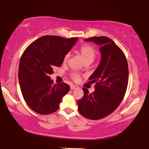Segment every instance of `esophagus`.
Wrapping results in <instances>:
<instances>
[{"mask_svg": "<svg viewBox=\"0 0 149 149\" xmlns=\"http://www.w3.org/2000/svg\"><path fill=\"white\" fill-rule=\"evenodd\" d=\"M77 88H78V86H75V85H72V86H71V89H74Z\"/></svg>", "mask_w": 149, "mask_h": 149, "instance_id": "esophagus-1", "label": "esophagus"}]
</instances>
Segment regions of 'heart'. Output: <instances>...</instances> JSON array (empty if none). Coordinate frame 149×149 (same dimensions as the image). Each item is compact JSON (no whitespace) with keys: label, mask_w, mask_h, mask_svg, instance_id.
<instances>
[{"label":"heart","mask_w":149,"mask_h":149,"mask_svg":"<svg viewBox=\"0 0 149 149\" xmlns=\"http://www.w3.org/2000/svg\"><path fill=\"white\" fill-rule=\"evenodd\" d=\"M78 52L80 53L81 56L84 59L85 63L89 62L92 63L93 60L96 58L97 52L95 51V50L93 48V47L90 45H89L88 44H84L81 46L79 49H78ZM70 57V53L68 52L63 57V61L64 62H67ZM71 78L75 82H78L80 79V75L77 73H72L71 74Z\"/></svg>","instance_id":"1"}]
</instances>
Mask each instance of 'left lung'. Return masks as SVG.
Listing matches in <instances>:
<instances>
[{"label": "left lung", "instance_id": "8db88e82", "mask_svg": "<svg viewBox=\"0 0 149 149\" xmlns=\"http://www.w3.org/2000/svg\"><path fill=\"white\" fill-rule=\"evenodd\" d=\"M86 41L99 45L101 60L89 80L95 83L94 92L83 88L84 97L78 100V111L87 119L98 120L109 116L123 100L128 82V66L124 52L110 38L92 37Z\"/></svg>", "mask_w": 149, "mask_h": 149}]
</instances>
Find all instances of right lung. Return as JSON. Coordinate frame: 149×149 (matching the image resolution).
I'll return each mask as SVG.
<instances>
[{
	"instance_id": "right-lung-1",
	"label": "right lung",
	"mask_w": 149,
	"mask_h": 149,
	"mask_svg": "<svg viewBox=\"0 0 149 149\" xmlns=\"http://www.w3.org/2000/svg\"><path fill=\"white\" fill-rule=\"evenodd\" d=\"M78 39L44 36L30 44L22 54L19 85L25 102L36 113L47 115L56 111L63 97L69 91L68 84H54L50 75L55 67L61 66L64 56Z\"/></svg>"
}]
</instances>
